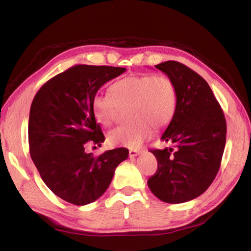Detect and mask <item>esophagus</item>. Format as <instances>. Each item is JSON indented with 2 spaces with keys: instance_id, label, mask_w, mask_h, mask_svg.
Listing matches in <instances>:
<instances>
[{
  "instance_id": "34e87169",
  "label": "esophagus",
  "mask_w": 251,
  "mask_h": 251,
  "mask_svg": "<svg viewBox=\"0 0 251 251\" xmlns=\"http://www.w3.org/2000/svg\"><path fill=\"white\" fill-rule=\"evenodd\" d=\"M139 152H141V151L138 150H129V157L130 158H134V157L137 156Z\"/></svg>"
}]
</instances>
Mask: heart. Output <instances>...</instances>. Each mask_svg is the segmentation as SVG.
Instances as JSON below:
<instances>
[{"label": "heart", "mask_w": 251, "mask_h": 251, "mask_svg": "<svg viewBox=\"0 0 251 251\" xmlns=\"http://www.w3.org/2000/svg\"><path fill=\"white\" fill-rule=\"evenodd\" d=\"M128 107V124L117 127L108 135L114 146L137 148L152 134L171 124L177 109V90L166 75H131L113 83L108 94H96L92 112L103 126L116 122L121 109Z\"/></svg>", "instance_id": "1"}]
</instances>
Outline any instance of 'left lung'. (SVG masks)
<instances>
[{"instance_id": "1", "label": "left lung", "mask_w": 251, "mask_h": 251, "mask_svg": "<svg viewBox=\"0 0 251 251\" xmlns=\"http://www.w3.org/2000/svg\"><path fill=\"white\" fill-rule=\"evenodd\" d=\"M175 84L177 109L161 141L165 150H151L157 159L150 189L160 201L181 203L201 196L214 181L226 144V118L209 85L176 61L155 65Z\"/></svg>"}]
</instances>
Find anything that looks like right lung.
<instances>
[{
	"label": "right lung",
	"mask_w": 251,
	"mask_h": 251,
	"mask_svg": "<svg viewBox=\"0 0 251 251\" xmlns=\"http://www.w3.org/2000/svg\"><path fill=\"white\" fill-rule=\"evenodd\" d=\"M124 67L78 64L49 79L32 101L28 145L41 178L63 201L83 206L108 188L115 168L128 157L124 147L100 156L85 151L105 136L92 112V100Z\"/></svg>",
	"instance_id": "1"
}]
</instances>
